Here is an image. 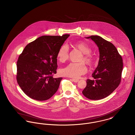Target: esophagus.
Masks as SVG:
<instances>
[{
	"label": "esophagus",
	"instance_id": "34e87169",
	"mask_svg": "<svg viewBox=\"0 0 135 135\" xmlns=\"http://www.w3.org/2000/svg\"><path fill=\"white\" fill-rule=\"evenodd\" d=\"M72 80L73 81V82H74V83H77V82H78L79 81V80L78 79H72Z\"/></svg>",
	"mask_w": 135,
	"mask_h": 135
}]
</instances>
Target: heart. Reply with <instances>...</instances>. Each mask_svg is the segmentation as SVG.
Listing matches in <instances>:
<instances>
[{"mask_svg":"<svg viewBox=\"0 0 135 135\" xmlns=\"http://www.w3.org/2000/svg\"><path fill=\"white\" fill-rule=\"evenodd\" d=\"M74 46L78 49L83 54L79 63H71L64 67L61 70L60 73L65 76L76 78L85 74L87 70L85 62L88 65H92L94 61V57L90 53L91 49L87 44L84 42H78L74 44ZM57 57L61 62L67 61L69 57V47L66 44H63L58 50Z\"/></svg>","mask_w":135,"mask_h":135,"instance_id":"b5f03b06","label":"heart"}]
</instances>
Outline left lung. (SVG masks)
Returning a JSON list of instances; mask_svg holds the SVG:
<instances>
[{"instance_id": "obj_1", "label": "left lung", "mask_w": 135, "mask_h": 135, "mask_svg": "<svg viewBox=\"0 0 135 135\" xmlns=\"http://www.w3.org/2000/svg\"><path fill=\"white\" fill-rule=\"evenodd\" d=\"M86 38L91 39L97 45L99 60L92 74L94 79L87 80V86L82 93L89 99H102L110 95L119 86L123 69L122 59L110 42L99 36H91Z\"/></svg>"}]
</instances>
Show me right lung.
I'll return each instance as SVG.
<instances>
[{
  "instance_id": "obj_1",
  "label": "right lung",
  "mask_w": 135,
  "mask_h": 135,
  "mask_svg": "<svg viewBox=\"0 0 135 135\" xmlns=\"http://www.w3.org/2000/svg\"><path fill=\"white\" fill-rule=\"evenodd\" d=\"M69 36H41L28 44L19 56L17 83L30 98L43 101L56 93L63 79L52 76L56 73L57 54Z\"/></svg>"
}]
</instances>
